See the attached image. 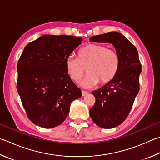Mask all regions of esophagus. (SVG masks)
<instances>
[{
  "label": "esophagus",
  "instance_id": "esophagus-1",
  "mask_svg": "<svg viewBox=\"0 0 160 160\" xmlns=\"http://www.w3.org/2000/svg\"><path fill=\"white\" fill-rule=\"evenodd\" d=\"M81 93H82V95L83 96H85V95H86L87 94H88V92L85 91V90H81Z\"/></svg>",
  "mask_w": 160,
  "mask_h": 160
}]
</instances>
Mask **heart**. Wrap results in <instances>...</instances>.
Returning <instances> with one entry per match:
<instances>
[{"label":"heart","instance_id":"obj_1","mask_svg":"<svg viewBox=\"0 0 160 160\" xmlns=\"http://www.w3.org/2000/svg\"><path fill=\"white\" fill-rule=\"evenodd\" d=\"M120 58L115 50L102 44L90 43L79 51L78 58L69 56L65 61V68L70 79L77 82L88 72L81 85L86 88L99 82H111L118 72Z\"/></svg>","mask_w":160,"mask_h":160}]
</instances>
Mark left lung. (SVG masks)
Returning a JSON list of instances; mask_svg holds the SVG:
<instances>
[{"label":"left lung","instance_id":"1","mask_svg":"<svg viewBox=\"0 0 160 160\" xmlns=\"http://www.w3.org/2000/svg\"><path fill=\"white\" fill-rule=\"evenodd\" d=\"M91 42L111 43L119 56L120 67L116 77L92 91L95 103L90 109L92 121L99 127L110 129L127 118L139 91L141 64L137 48L122 34L110 32L92 36Z\"/></svg>","mask_w":160,"mask_h":160}]
</instances>
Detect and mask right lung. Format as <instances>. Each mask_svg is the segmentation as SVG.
Wrapping results in <instances>:
<instances>
[{
	"instance_id": "add662e5",
	"label": "right lung",
	"mask_w": 160,
	"mask_h": 160,
	"mask_svg": "<svg viewBox=\"0 0 160 160\" xmlns=\"http://www.w3.org/2000/svg\"><path fill=\"white\" fill-rule=\"evenodd\" d=\"M71 35H44L28 44L17 62V89L27 116L44 128L61 125L81 97L66 70V58L82 42Z\"/></svg>"
}]
</instances>
